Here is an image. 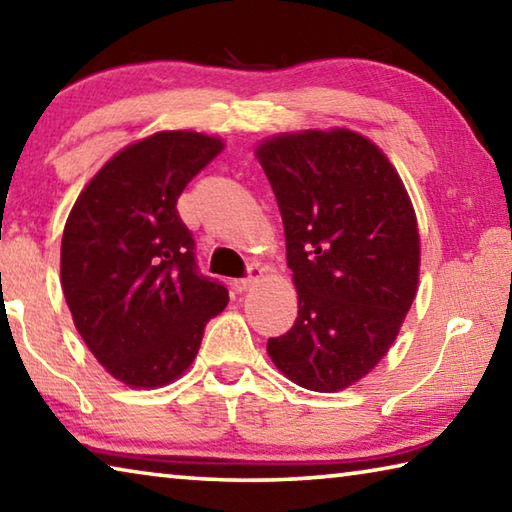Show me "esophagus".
<instances>
[{"mask_svg": "<svg viewBox=\"0 0 512 512\" xmlns=\"http://www.w3.org/2000/svg\"><path fill=\"white\" fill-rule=\"evenodd\" d=\"M261 276H263V267L251 265V267H249V274L245 276V279L240 281V286L245 288V290H247V288H251V286H256V283L261 281Z\"/></svg>", "mask_w": 512, "mask_h": 512, "instance_id": "34e87169", "label": "esophagus"}]
</instances>
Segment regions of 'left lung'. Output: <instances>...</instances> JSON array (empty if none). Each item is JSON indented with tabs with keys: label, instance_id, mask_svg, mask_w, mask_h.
I'll list each match as a JSON object with an SVG mask.
<instances>
[{
	"label": "left lung",
	"instance_id": "1",
	"mask_svg": "<svg viewBox=\"0 0 512 512\" xmlns=\"http://www.w3.org/2000/svg\"><path fill=\"white\" fill-rule=\"evenodd\" d=\"M254 154L279 204L299 301L267 354L301 388L345 390L388 354L415 299L413 201L383 149L351 129L276 133Z\"/></svg>",
	"mask_w": 512,
	"mask_h": 512
}]
</instances>
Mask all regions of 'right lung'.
Masks as SVG:
<instances>
[{
	"label": "right lung",
	"instance_id": "right-lung-1",
	"mask_svg": "<svg viewBox=\"0 0 512 512\" xmlns=\"http://www.w3.org/2000/svg\"><path fill=\"white\" fill-rule=\"evenodd\" d=\"M224 149L197 131H158L108 158L67 215L61 286L74 326L104 370L129 388L186 374L229 292L197 274L177 211L190 179Z\"/></svg>",
	"mask_w": 512,
	"mask_h": 512
}]
</instances>
